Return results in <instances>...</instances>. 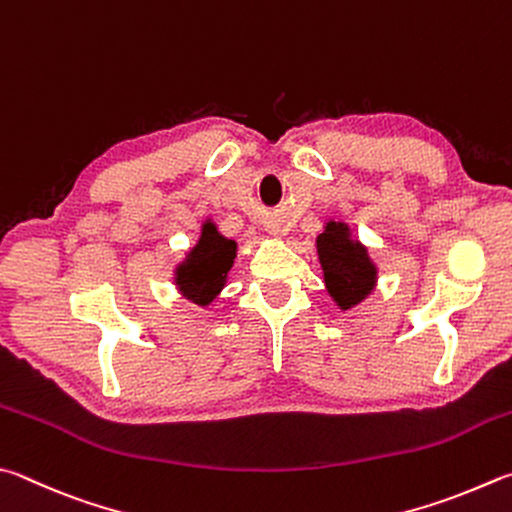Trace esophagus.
<instances>
[{
	"label": "esophagus",
	"instance_id": "esophagus-1",
	"mask_svg": "<svg viewBox=\"0 0 512 512\" xmlns=\"http://www.w3.org/2000/svg\"><path fill=\"white\" fill-rule=\"evenodd\" d=\"M266 230H268V235H273V237H282L284 235V228L280 224H268Z\"/></svg>",
	"mask_w": 512,
	"mask_h": 512
}]
</instances>
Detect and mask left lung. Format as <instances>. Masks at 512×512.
<instances>
[{"mask_svg": "<svg viewBox=\"0 0 512 512\" xmlns=\"http://www.w3.org/2000/svg\"><path fill=\"white\" fill-rule=\"evenodd\" d=\"M324 286L342 311H349L374 293L378 268L371 262L367 246L351 237L345 221H329L315 239Z\"/></svg>", "mask_w": 512, "mask_h": 512, "instance_id": "left-lung-1", "label": "left lung"}]
</instances>
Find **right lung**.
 I'll return each instance as SVG.
<instances>
[{"label":"right lung","instance_id":"obj_1","mask_svg":"<svg viewBox=\"0 0 512 512\" xmlns=\"http://www.w3.org/2000/svg\"><path fill=\"white\" fill-rule=\"evenodd\" d=\"M235 257L237 241L221 235L212 221H203L197 244L174 268V284L185 300L208 306L226 286Z\"/></svg>","mask_w":512,"mask_h":512}]
</instances>
